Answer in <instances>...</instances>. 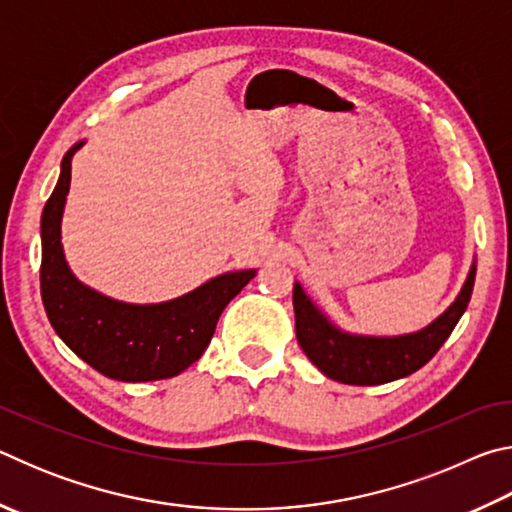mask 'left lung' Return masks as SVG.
<instances>
[{
  "label": "left lung",
  "mask_w": 512,
  "mask_h": 512,
  "mask_svg": "<svg viewBox=\"0 0 512 512\" xmlns=\"http://www.w3.org/2000/svg\"><path fill=\"white\" fill-rule=\"evenodd\" d=\"M472 262L456 300L433 323L411 334L368 336L336 327L300 287L293 284L296 336L302 352L325 377L354 386H377L409 377L440 350L461 320L474 289Z\"/></svg>",
  "instance_id": "1"
}]
</instances>
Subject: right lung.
I'll return each instance as SVG.
<instances>
[{"label": "right lung", "mask_w": 512, "mask_h": 512, "mask_svg": "<svg viewBox=\"0 0 512 512\" xmlns=\"http://www.w3.org/2000/svg\"><path fill=\"white\" fill-rule=\"evenodd\" d=\"M76 142L60 162L54 194L42 210L40 293L51 327L76 357L117 381L176 377L201 359L228 302L255 277V268L216 275L201 287L155 305H133L90 289L72 273L60 223L72 180Z\"/></svg>", "instance_id": "right-lung-1"}]
</instances>
